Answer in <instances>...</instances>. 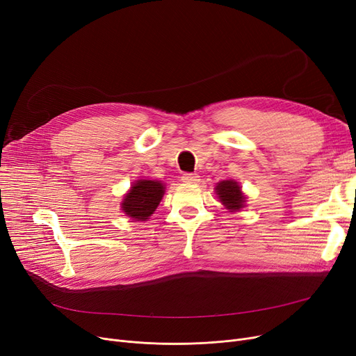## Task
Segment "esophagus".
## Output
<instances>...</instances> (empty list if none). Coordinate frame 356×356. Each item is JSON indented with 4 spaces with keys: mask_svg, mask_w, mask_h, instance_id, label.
<instances>
[{
    "mask_svg": "<svg viewBox=\"0 0 356 356\" xmlns=\"http://www.w3.org/2000/svg\"><path fill=\"white\" fill-rule=\"evenodd\" d=\"M181 180H183L184 183L192 184V183H197V181H199V176H197L196 173H184V175L181 176Z\"/></svg>",
    "mask_w": 356,
    "mask_h": 356,
    "instance_id": "esophagus-1",
    "label": "esophagus"
}]
</instances>
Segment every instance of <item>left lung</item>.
<instances>
[{"label": "left lung", "instance_id": "1", "mask_svg": "<svg viewBox=\"0 0 356 356\" xmlns=\"http://www.w3.org/2000/svg\"><path fill=\"white\" fill-rule=\"evenodd\" d=\"M215 192L219 202L231 212H238L245 207V195L242 193L241 186L235 180H222L216 184Z\"/></svg>", "mask_w": 356, "mask_h": 356}]
</instances>
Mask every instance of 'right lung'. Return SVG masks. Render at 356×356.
<instances>
[{"instance_id": "1", "label": "right lung", "mask_w": 356, "mask_h": 356, "mask_svg": "<svg viewBox=\"0 0 356 356\" xmlns=\"http://www.w3.org/2000/svg\"><path fill=\"white\" fill-rule=\"evenodd\" d=\"M164 189L159 180H137L124 196L122 212L134 220H147L157 209Z\"/></svg>"}]
</instances>
